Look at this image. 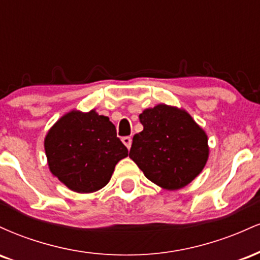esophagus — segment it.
I'll return each instance as SVG.
<instances>
[{
    "label": "esophagus",
    "instance_id": "obj_1",
    "mask_svg": "<svg viewBox=\"0 0 260 260\" xmlns=\"http://www.w3.org/2000/svg\"><path fill=\"white\" fill-rule=\"evenodd\" d=\"M122 142H123V144L126 145L128 149H131V145H132V138H131V137H123V138H122Z\"/></svg>",
    "mask_w": 260,
    "mask_h": 260
}]
</instances>
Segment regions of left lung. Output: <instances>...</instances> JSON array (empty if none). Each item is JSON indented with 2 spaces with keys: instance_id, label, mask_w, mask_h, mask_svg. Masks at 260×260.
Listing matches in <instances>:
<instances>
[{
  "instance_id": "left-lung-1",
  "label": "left lung",
  "mask_w": 260,
  "mask_h": 260,
  "mask_svg": "<svg viewBox=\"0 0 260 260\" xmlns=\"http://www.w3.org/2000/svg\"><path fill=\"white\" fill-rule=\"evenodd\" d=\"M142 132L134 134L129 157L145 177L165 189H180L207 164V134L184 110L157 105L139 115Z\"/></svg>"
}]
</instances>
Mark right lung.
Instances as JSON below:
<instances>
[{"instance_id":"1","label":"right lung","mask_w":260,"mask_h":260,"mask_svg":"<svg viewBox=\"0 0 260 260\" xmlns=\"http://www.w3.org/2000/svg\"><path fill=\"white\" fill-rule=\"evenodd\" d=\"M49 168L62 183L78 193H91L109 183L128 149L109 117L72 111L56 122L45 138Z\"/></svg>"}]
</instances>
